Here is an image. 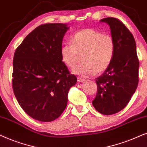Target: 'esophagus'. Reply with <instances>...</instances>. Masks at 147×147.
<instances>
[{"mask_svg":"<svg viewBox=\"0 0 147 147\" xmlns=\"http://www.w3.org/2000/svg\"><path fill=\"white\" fill-rule=\"evenodd\" d=\"M77 81L79 82V83H82V82L85 81V80H84L83 79H81V78H78Z\"/></svg>","mask_w":147,"mask_h":147,"instance_id":"obj_1","label":"esophagus"}]
</instances>
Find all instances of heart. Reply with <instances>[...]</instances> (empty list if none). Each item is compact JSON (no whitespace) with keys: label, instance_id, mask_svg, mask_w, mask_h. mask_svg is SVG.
I'll return each instance as SVG.
<instances>
[{"label":"heart","instance_id":"1","mask_svg":"<svg viewBox=\"0 0 147 147\" xmlns=\"http://www.w3.org/2000/svg\"><path fill=\"white\" fill-rule=\"evenodd\" d=\"M72 44H64L60 48L63 63L73 68L82 54L81 63L72 72L82 77H89L96 72L100 73L108 68L113 59L115 44L112 37L103 34L93 29H84L77 31L71 38Z\"/></svg>","mask_w":147,"mask_h":147}]
</instances>
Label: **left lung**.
Wrapping results in <instances>:
<instances>
[{
	"label": "left lung",
	"instance_id": "8db88e82",
	"mask_svg": "<svg viewBox=\"0 0 147 147\" xmlns=\"http://www.w3.org/2000/svg\"><path fill=\"white\" fill-rule=\"evenodd\" d=\"M100 21L107 23L110 27L115 50L108 68L96 78L97 92L92 103L99 113L111 115L124 109L136 91L139 61L136 42L128 28L113 17Z\"/></svg>",
	"mask_w": 147,
	"mask_h": 147
}]
</instances>
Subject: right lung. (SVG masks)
<instances>
[{
  "label": "right lung",
  "mask_w": 147,
  "mask_h": 147,
  "mask_svg": "<svg viewBox=\"0 0 147 147\" xmlns=\"http://www.w3.org/2000/svg\"><path fill=\"white\" fill-rule=\"evenodd\" d=\"M68 29L63 23L41 25L15 50L13 92L25 112L41 122H51L62 114L68 91L77 83V77L70 73L60 56Z\"/></svg>",
  "instance_id": "add662e5"
}]
</instances>
